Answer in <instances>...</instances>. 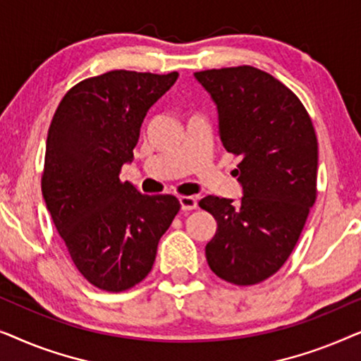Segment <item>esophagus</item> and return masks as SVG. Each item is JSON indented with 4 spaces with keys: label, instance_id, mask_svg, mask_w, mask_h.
<instances>
[{
    "label": "esophagus",
    "instance_id": "1",
    "mask_svg": "<svg viewBox=\"0 0 361 361\" xmlns=\"http://www.w3.org/2000/svg\"><path fill=\"white\" fill-rule=\"evenodd\" d=\"M179 202H180V209L184 212L197 209V199H195V197L182 195V197H179Z\"/></svg>",
    "mask_w": 361,
    "mask_h": 361
}]
</instances>
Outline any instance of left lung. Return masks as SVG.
Returning <instances> with one entry per match:
<instances>
[{
    "mask_svg": "<svg viewBox=\"0 0 361 361\" xmlns=\"http://www.w3.org/2000/svg\"><path fill=\"white\" fill-rule=\"evenodd\" d=\"M215 102L224 147L240 157V202L207 195L216 220L205 246L210 269L236 286L278 273L317 197V136L307 110L284 83L251 66L194 73Z\"/></svg>",
    "mask_w": 361,
    "mask_h": 361,
    "instance_id": "8db88e82",
    "label": "left lung"
}]
</instances>
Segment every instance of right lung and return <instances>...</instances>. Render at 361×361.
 Instances as JSON below:
<instances>
[{"instance_id": "add662e5", "label": "right lung", "mask_w": 361, "mask_h": 361, "mask_svg": "<svg viewBox=\"0 0 361 361\" xmlns=\"http://www.w3.org/2000/svg\"><path fill=\"white\" fill-rule=\"evenodd\" d=\"M177 77L111 71L87 78L66 93L49 126L42 197L75 268L108 293L149 274L180 209L174 195H142L120 180L147 110Z\"/></svg>"}]
</instances>
